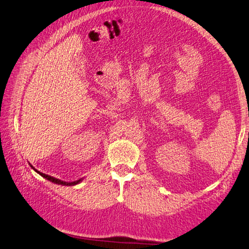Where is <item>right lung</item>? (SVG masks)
<instances>
[{
	"instance_id": "1",
	"label": "right lung",
	"mask_w": 249,
	"mask_h": 249,
	"mask_svg": "<svg viewBox=\"0 0 249 249\" xmlns=\"http://www.w3.org/2000/svg\"><path fill=\"white\" fill-rule=\"evenodd\" d=\"M30 166L33 167V169H34V170H36V173L39 174L40 176H42L43 178H45L46 180H48V181H50V182H53V183H55V184H59V185H65V186H73V185H76V184L81 183V182H82V180H83V179H79V180H76V181H74V182H65V181H62V180L56 179V178H53V177H52V176H48V175H45V174H43V173H40L39 170L35 169V167L33 166V165H30Z\"/></svg>"
}]
</instances>
